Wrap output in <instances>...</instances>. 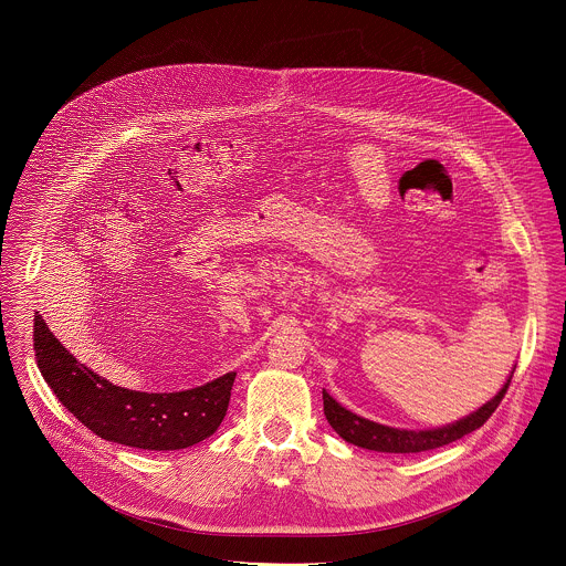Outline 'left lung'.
Segmentation results:
<instances>
[{"label":"left lung","mask_w":566,"mask_h":566,"mask_svg":"<svg viewBox=\"0 0 566 566\" xmlns=\"http://www.w3.org/2000/svg\"><path fill=\"white\" fill-rule=\"evenodd\" d=\"M510 379L512 375L507 377L503 388L480 409H475L473 413L455 422H449L436 429H397V427L379 424L375 420H368L342 407L326 390H323L324 416L328 424L335 429V433L355 447H361L368 451H381V453H420V451H429V449H438L449 442H455L462 436L480 429L492 416V411L499 407L501 399L505 397Z\"/></svg>","instance_id":"obj_1"}]
</instances>
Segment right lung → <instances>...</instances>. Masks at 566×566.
Here are the masks:
<instances>
[{
  "label": "right lung",
  "mask_w": 566,
  "mask_h": 566,
  "mask_svg": "<svg viewBox=\"0 0 566 566\" xmlns=\"http://www.w3.org/2000/svg\"><path fill=\"white\" fill-rule=\"evenodd\" d=\"M34 353L59 401L95 436L146 451L187 449L213 436L227 416L238 373L182 392H137L102 379L34 316Z\"/></svg>",
  "instance_id": "right-lung-1"
}]
</instances>
